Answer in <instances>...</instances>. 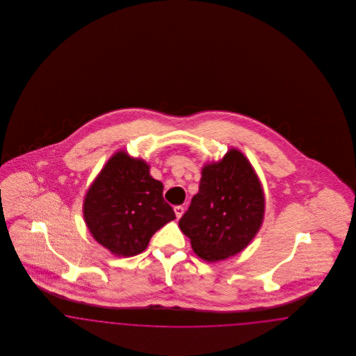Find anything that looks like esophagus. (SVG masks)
<instances>
[{
  "label": "esophagus",
  "instance_id": "34e87169",
  "mask_svg": "<svg viewBox=\"0 0 356 356\" xmlns=\"http://www.w3.org/2000/svg\"><path fill=\"white\" fill-rule=\"evenodd\" d=\"M175 213H176V218L180 219L183 216V213H184V208L181 205H176L175 207Z\"/></svg>",
  "mask_w": 356,
  "mask_h": 356
}]
</instances>
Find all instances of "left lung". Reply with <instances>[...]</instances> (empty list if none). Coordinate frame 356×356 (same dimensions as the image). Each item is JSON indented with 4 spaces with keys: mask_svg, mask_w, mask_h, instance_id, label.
I'll use <instances>...</instances> for the list:
<instances>
[{
    "mask_svg": "<svg viewBox=\"0 0 356 356\" xmlns=\"http://www.w3.org/2000/svg\"><path fill=\"white\" fill-rule=\"evenodd\" d=\"M264 216V193L252 165L237 149L203 168L199 192L179 221L192 248L207 261L244 250Z\"/></svg>",
    "mask_w": 356,
    "mask_h": 356,
    "instance_id": "obj_1",
    "label": "left lung"
}]
</instances>
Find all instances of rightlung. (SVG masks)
<instances>
[{
    "label": "right lung",
    "instance_id": "right-lung-1",
    "mask_svg": "<svg viewBox=\"0 0 356 356\" xmlns=\"http://www.w3.org/2000/svg\"><path fill=\"white\" fill-rule=\"evenodd\" d=\"M163 189L145 161L113 154L85 195L84 219L92 236L118 256L141 254L153 234L176 219Z\"/></svg>",
    "mask_w": 356,
    "mask_h": 356
}]
</instances>
